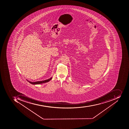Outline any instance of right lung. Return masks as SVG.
<instances>
[{"instance_id": "add662e5", "label": "right lung", "mask_w": 129, "mask_h": 129, "mask_svg": "<svg viewBox=\"0 0 129 129\" xmlns=\"http://www.w3.org/2000/svg\"><path fill=\"white\" fill-rule=\"evenodd\" d=\"M52 78V77L51 78L49 79H47V80H46L41 81H37V82H30V81H28L27 80L28 82H29L30 83L32 84H43V83H45L47 82H49L50 80H51Z\"/></svg>"}]
</instances>
